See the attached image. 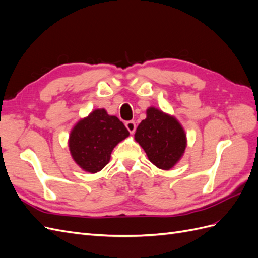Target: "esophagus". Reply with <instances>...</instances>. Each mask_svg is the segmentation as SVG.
<instances>
[{
	"instance_id": "1",
	"label": "esophagus",
	"mask_w": 258,
	"mask_h": 258,
	"mask_svg": "<svg viewBox=\"0 0 258 258\" xmlns=\"http://www.w3.org/2000/svg\"><path fill=\"white\" fill-rule=\"evenodd\" d=\"M126 127H127V129L129 130V132L130 134L132 135V134H135V131H136V122H135V120H129V121H127L126 122Z\"/></svg>"
}]
</instances>
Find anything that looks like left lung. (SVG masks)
Segmentation results:
<instances>
[{
	"instance_id": "8db88e82",
	"label": "left lung",
	"mask_w": 258,
	"mask_h": 258,
	"mask_svg": "<svg viewBox=\"0 0 258 258\" xmlns=\"http://www.w3.org/2000/svg\"><path fill=\"white\" fill-rule=\"evenodd\" d=\"M137 128L135 139L143 147L148 159L163 170L172 168L186 147L185 132L178 121L155 107Z\"/></svg>"
}]
</instances>
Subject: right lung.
I'll return each instance as SVG.
<instances>
[{
    "label": "right lung",
    "instance_id": "1",
    "mask_svg": "<svg viewBox=\"0 0 258 258\" xmlns=\"http://www.w3.org/2000/svg\"><path fill=\"white\" fill-rule=\"evenodd\" d=\"M128 136L129 131L116 116L107 115L103 108L96 110L71 131L70 152L83 170L96 173L110 161L113 148Z\"/></svg>",
    "mask_w": 258,
    "mask_h": 258
}]
</instances>
